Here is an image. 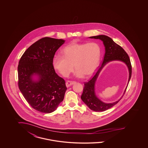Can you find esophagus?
I'll use <instances>...</instances> for the list:
<instances>
[{"instance_id": "esophagus-1", "label": "esophagus", "mask_w": 148, "mask_h": 148, "mask_svg": "<svg viewBox=\"0 0 148 148\" xmlns=\"http://www.w3.org/2000/svg\"><path fill=\"white\" fill-rule=\"evenodd\" d=\"M75 83V81H68L66 83V85L67 86V87H69L73 85V84H74Z\"/></svg>"}]
</instances>
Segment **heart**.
I'll return each mask as SVG.
<instances>
[{"label": "heart", "mask_w": 148, "mask_h": 148, "mask_svg": "<svg viewBox=\"0 0 148 148\" xmlns=\"http://www.w3.org/2000/svg\"><path fill=\"white\" fill-rule=\"evenodd\" d=\"M62 53V55H57L53 58L54 69L67 77L74 66V75L81 78L90 76L96 71L100 61L101 48L96 42L73 43L66 46Z\"/></svg>", "instance_id": "1"}]
</instances>
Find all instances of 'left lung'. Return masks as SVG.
Returning a JSON list of instances; mask_svg holds the SVG:
<instances>
[{
    "label": "left lung",
    "instance_id": "1",
    "mask_svg": "<svg viewBox=\"0 0 148 148\" xmlns=\"http://www.w3.org/2000/svg\"><path fill=\"white\" fill-rule=\"evenodd\" d=\"M90 38L99 39L103 42L105 47V53L103 58V61L101 67L99 68L98 71L94 75V76L88 82H85V87L83 90V93L81 97L84 103L90 108L91 110L96 112H103L113 107L114 105L118 103L119 100L122 98L124 94H125L126 90L124 92L123 96L116 101L111 103H105L102 101L99 98L95 93V83L97 80L100 73L102 71L105 66L110 62L113 61H119L125 63L129 70V80L128 84L130 81L132 67L130 62V60L127 54L125 51L121 48L120 45H117L112 38L103 35L98 36L90 37Z\"/></svg>",
    "mask_w": 148,
    "mask_h": 148
}]
</instances>
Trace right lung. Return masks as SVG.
<instances>
[{
    "mask_svg": "<svg viewBox=\"0 0 148 148\" xmlns=\"http://www.w3.org/2000/svg\"><path fill=\"white\" fill-rule=\"evenodd\" d=\"M64 42L42 38L29 47L19 61V88L28 103L39 112H54L67 89L65 81L55 73L52 64L56 51Z\"/></svg>",
    "mask_w": 148,
    "mask_h": 148,
    "instance_id": "add662e5",
    "label": "right lung"
}]
</instances>
